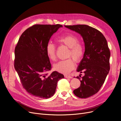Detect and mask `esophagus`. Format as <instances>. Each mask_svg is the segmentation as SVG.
<instances>
[{"mask_svg":"<svg viewBox=\"0 0 121 121\" xmlns=\"http://www.w3.org/2000/svg\"><path fill=\"white\" fill-rule=\"evenodd\" d=\"M65 77L66 78H73L71 77V76H67V75H65Z\"/></svg>","mask_w":121,"mask_h":121,"instance_id":"obj_1","label":"esophagus"}]
</instances>
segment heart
<instances>
[{
    "label": "heart",
    "instance_id": "b5f03b06",
    "mask_svg": "<svg viewBox=\"0 0 121 121\" xmlns=\"http://www.w3.org/2000/svg\"><path fill=\"white\" fill-rule=\"evenodd\" d=\"M58 43L64 45L69 48L68 57H72L76 62H80L83 55L84 49L82 45L78 43V39L76 36L69 35L58 38L56 39ZM46 53L48 57L51 60L56 59V47L54 44L49 43L46 46ZM75 67V62L69 58L65 60L60 61L53 65V68L59 73L67 74L72 71Z\"/></svg>",
    "mask_w": 121,
    "mask_h": 121
}]
</instances>
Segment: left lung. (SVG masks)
Segmentation results:
<instances>
[{
  "label": "left lung",
  "mask_w": 121,
  "mask_h": 121,
  "mask_svg": "<svg viewBox=\"0 0 121 121\" xmlns=\"http://www.w3.org/2000/svg\"><path fill=\"white\" fill-rule=\"evenodd\" d=\"M65 27L81 35L85 43L83 58L77 69V72L85 73V76L76 77L81 86L73 92L79 98H88L99 91L109 73L110 52L107 42L100 31L87 25Z\"/></svg>",
  "instance_id": "1"
}]
</instances>
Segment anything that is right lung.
Wrapping results in <instances>:
<instances>
[{
  "label": "right lung",
  "mask_w": 121,
  "mask_h": 121,
  "mask_svg": "<svg viewBox=\"0 0 121 121\" xmlns=\"http://www.w3.org/2000/svg\"><path fill=\"white\" fill-rule=\"evenodd\" d=\"M61 25H35L21 35L15 49L14 67L22 85L31 95L48 99L53 96L57 82L64 78L57 71L49 76L51 69L46 46Z\"/></svg>",
  "instance_id": "right-lung-1"
}]
</instances>
